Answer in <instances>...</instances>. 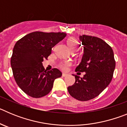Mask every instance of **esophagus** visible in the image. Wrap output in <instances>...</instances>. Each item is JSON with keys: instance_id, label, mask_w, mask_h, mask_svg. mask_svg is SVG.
I'll use <instances>...</instances> for the list:
<instances>
[{"instance_id": "obj_1", "label": "esophagus", "mask_w": 127, "mask_h": 127, "mask_svg": "<svg viewBox=\"0 0 127 127\" xmlns=\"http://www.w3.org/2000/svg\"><path fill=\"white\" fill-rule=\"evenodd\" d=\"M67 75H68V74H65V73H63L62 74V76H63V77H66V76H67Z\"/></svg>"}]
</instances>
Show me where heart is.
Masks as SVG:
<instances>
[{
  "label": "heart",
  "mask_w": 127,
  "mask_h": 127,
  "mask_svg": "<svg viewBox=\"0 0 127 127\" xmlns=\"http://www.w3.org/2000/svg\"><path fill=\"white\" fill-rule=\"evenodd\" d=\"M67 44L71 50H77L79 46V42L74 38H70L67 41ZM70 65L71 63L69 61H62L58 64V67L62 70H67Z\"/></svg>",
  "instance_id": "obj_1"
}]
</instances>
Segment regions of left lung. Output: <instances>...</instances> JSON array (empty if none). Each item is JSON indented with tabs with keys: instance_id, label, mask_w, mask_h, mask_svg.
<instances>
[{
	"instance_id": "1",
	"label": "left lung",
	"mask_w": 127,
	"mask_h": 127,
	"mask_svg": "<svg viewBox=\"0 0 127 127\" xmlns=\"http://www.w3.org/2000/svg\"><path fill=\"white\" fill-rule=\"evenodd\" d=\"M79 38L84 46V55L75 70L85 74L80 78L74 75V84L67 89L74 98L87 101L97 97L109 85L116 62L113 49L102 39L86 35Z\"/></svg>"
}]
</instances>
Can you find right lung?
Listing matches in <instances>:
<instances>
[{"label": "right lung", "instance_id": "add662e5", "mask_svg": "<svg viewBox=\"0 0 127 127\" xmlns=\"http://www.w3.org/2000/svg\"><path fill=\"white\" fill-rule=\"evenodd\" d=\"M66 36L63 32H33L16 42L11 58L14 78L27 95L44 97L51 92L56 78L62 72L54 68L45 70L42 62L51 53V49Z\"/></svg>", "mask_w": 127, "mask_h": 127}]
</instances>
